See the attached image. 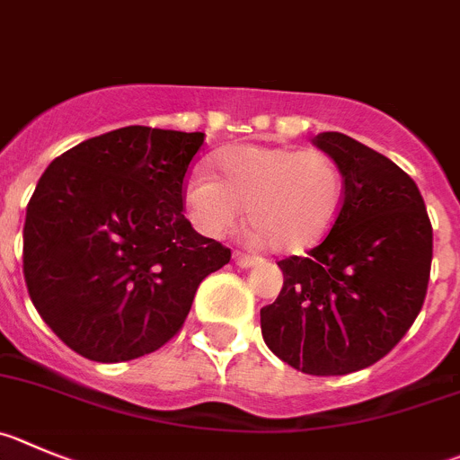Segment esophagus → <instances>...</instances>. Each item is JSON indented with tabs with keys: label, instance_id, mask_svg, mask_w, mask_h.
<instances>
[{
	"label": "esophagus",
	"instance_id": "obj_1",
	"mask_svg": "<svg viewBox=\"0 0 460 460\" xmlns=\"http://www.w3.org/2000/svg\"><path fill=\"white\" fill-rule=\"evenodd\" d=\"M234 261H235V265H240V268H254V265H259L263 259H259V256L243 254V252H234Z\"/></svg>",
	"mask_w": 460,
	"mask_h": 460
}]
</instances>
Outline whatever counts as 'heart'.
<instances>
[{"label": "heart", "instance_id": "1", "mask_svg": "<svg viewBox=\"0 0 460 460\" xmlns=\"http://www.w3.org/2000/svg\"><path fill=\"white\" fill-rule=\"evenodd\" d=\"M217 181L195 174L183 190L188 217L210 238L229 234L247 208L272 250L302 254L332 231L345 199V174L322 149L234 145L217 154Z\"/></svg>", "mask_w": 460, "mask_h": 460}]
</instances>
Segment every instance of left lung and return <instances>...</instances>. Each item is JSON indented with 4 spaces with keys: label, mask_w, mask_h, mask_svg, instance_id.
<instances>
[{
    "label": "left lung",
    "mask_w": 460,
    "mask_h": 460,
    "mask_svg": "<svg viewBox=\"0 0 460 460\" xmlns=\"http://www.w3.org/2000/svg\"><path fill=\"white\" fill-rule=\"evenodd\" d=\"M313 145L345 174V199L308 256L279 261L283 288L261 308L265 345L313 376L375 366L411 329L427 297L433 231L413 179L345 133Z\"/></svg>",
    "instance_id": "obj_1"
}]
</instances>
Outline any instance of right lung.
I'll use <instances>...</instances> for the list:
<instances>
[{
  "instance_id": "obj_1",
  "label": "right lung",
  "mask_w": 460,
  "mask_h": 460,
  "mask_svg": "<svg viewBox=\"0 0 460 460\" xmlns=\"http://www.w3.org/2000/svg\"><path fill=\"white\" fill-rule=\"evenodd\" d=\"M204 133L124 127L49 163L27 204L29 297L70 349L124 363L181 332L231 250L197 234L183 190Z\"/></svg>"
}]
</instances>
